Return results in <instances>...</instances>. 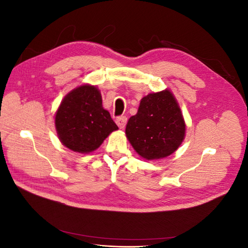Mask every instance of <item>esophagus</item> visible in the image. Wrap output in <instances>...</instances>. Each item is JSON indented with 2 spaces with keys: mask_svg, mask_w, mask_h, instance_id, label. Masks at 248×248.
<instances>
[{
  "mask_svg": "<svg viewBox=\"0 0 248 248\" xmlns=\"http://www.w3.org/2000/svg\"><path fill=\"white\" fill-rule=\"evenodd\" d=\"M116 123L120 127V128H124L127 123V118L125 116H120L116 119Z\"/></svg>",
  "mask_w": 248,
  "mask_h": 248,
  "instance_id": "esophagus-1",
  "label": "esophagus"
}]
</instances>
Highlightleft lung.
I'll use <instances>...</instances> for the list:
<instances>
[{"instance_id": "left-lung-1", "label": "left lung", "mask_w": 248, "mask_h": 248, "mask_svg": "<svg viewBox=\"0 0 248 248\" xmlns=\"http://www.w3.org/2000/svg\"><path fill=\"white\" fill-rule=\"evenodd\" d=\"M185 136V123L172 94L152 93L140 100L138 114L126 125V137L133 149L148 160L174 153Z\"/></svg>"}]
</instances>
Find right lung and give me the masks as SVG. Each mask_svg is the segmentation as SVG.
<instances>
[{
    "label": "right lung",
    "mask_w": 248,
    "mask_h": 248,
    "mask_svg": "<svg viewBox=\"0 0 248 248\" xmlns=\"http://www.w3.org/2000/svg\"><path fill=\"white\" fill-rule=\"evenodd\" d=\"M55 122L62 144L79 153L94 151L118 129L109 112L102 108L98 89L89 85L77 88L65 97Z\"/></svg>",
    "instance_id": "1"
}]
</instances>
